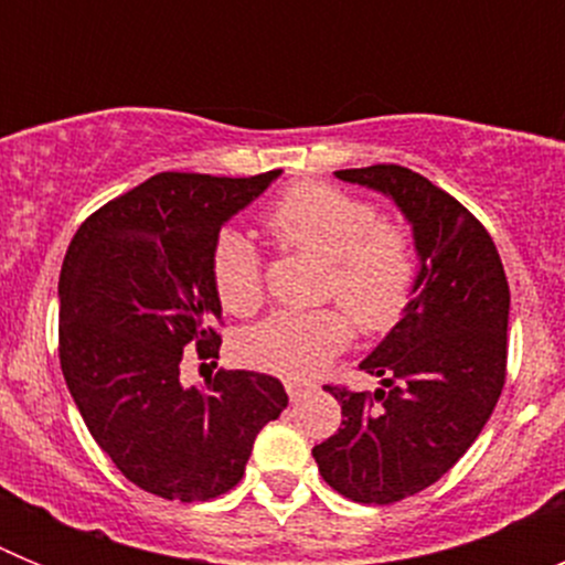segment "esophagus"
<instances>
[{
	"label": "esophagus",
	"instance_id": "obj_1",
	"mask_svg": "<svg viewBox=\"0 0 565 565\" xmlns=\"http://www.w3.org/2000/svg\"><path fill=\"white\" fill-rule=\"evenodd\" d=\"M286 391L288 396H291V402H299V398L308 396V393L313 391V384L302 382V379H286Z\"/></svg>",
	"mask_w": 565,
	"mask_h": 565
}]
</instances>
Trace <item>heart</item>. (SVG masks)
<instances>
[{
    "label": "heart",
    "mask_w": 565,
    "mask_h": 565,
    "mask_svg": "<svg viewBox=\"0 0 565 565\" xmlns=\"http://www.w3.org/2000/svg\"><path fill=\"white\" fill-rule=\"evenodd\" d=\"M268 228L282 246L326 266L322 297L337 299L362 331L382 333L398 322L418 259L411 234L379 221L373 203L326 183H299L268 212ZM214 291L234 317H252L263 306V271L248 237L226 232L212 254ZM353 326L337 308L282 311L243 337V359L279 376H313L344 344Z\"/></svg>",
    "instance_id": "1"
}]
</instances>
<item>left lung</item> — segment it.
<instances>
[{"mask_svg": "<svg viewBox=\"0 0 565 565\" xmlns=\"http://www.w3.org/2000/svg\"><path fill=\"white\" fill-rule=\"evenodd\" d=\"M333 174L402 209L418 274L396 328L359 364L382 387L326 384L342 404V427L313 458L339 495L396 503L450 472L495 411L507 379L509 282L476 214L418 172L376 163Z\"/></svg>", "mask_w": 565, "mask_h": 565, "instance_id": "8db88e82", "label": "left lung"}]
</instances>
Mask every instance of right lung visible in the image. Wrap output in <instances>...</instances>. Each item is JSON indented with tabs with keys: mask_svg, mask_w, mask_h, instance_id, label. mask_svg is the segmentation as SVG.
Returning <instances> with one entry per match:
<instances>
[{
	"mask_svg": "<svg viewBox=\"0 0 565 565\" xmlns=\"http://www.w3.org/2000/svg\"><path fill=\"white\" fill-rule=\"evenodd\" d=\"M274 172H161L78 226L58 277V359L89 436L127 481L167 501L237 487L254 438L286 411L282 382L217 371L183 387V351H221L212 254Z\"/></svg>",
	"mask_w": 565,
	"mask_h": 565,
	"instance_id": "obj_1",
	"label": "right lung"
}]
</instances>
